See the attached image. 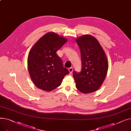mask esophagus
Returning <instances> with one entry per match:
<instances>
[{
	"mask_svg": "<svg viewBox=\"0 0 131 131\" xmlns=\"http://www.w3.org/2000/svg\"><path fill=\"white\" fill-rule=\"evenodd\" d=\"M73 67H70V68H68V71H69L70 73H72V72H73Z\"/></svg>",
	"mask_w": 131,
	"mask_h": 131,
	"instance_id": "obj_1",
	"label": "esophagus"
}]
</instances>
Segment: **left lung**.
<instances>
[{"instance_id": "left-lung-1", "label": "left lung", "mask_w": 131, "mask_h": 131, "mask_svg": "<svg viewBox=\"0 0 131 131\" xmlns=\"http://www.w3.org/2000/svg\"><path fill=\"white\" fill-rule=\"evenodd\" d=\"M79 46L82 61L80 73L73 75L78 90L83 93L98 90L104 82L108 69L106 55L98 41L86 34L76 39Z\"/></svg>"}]
</instances>
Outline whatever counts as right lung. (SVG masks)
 I'll return each mask as SVG.
<instances>
[{
	"label": "right lung",
	"instance_id": "obj_1",
	"mask_svg": "<svg viewBox=\"0 0 131 131\" xmlns=\"http://www.w3.org/2000/svg\"><path fill=\"white\" fill-rule=\"evenodd\" d=\"M67 41L56 33L48 32L31 48L27 67L33 82L39 89L52 91L60 86L65 75L69 74L56 54Z\"/></svg>",
	"mask_w": 131,
	"mask_h": 131
}]
</instances>
